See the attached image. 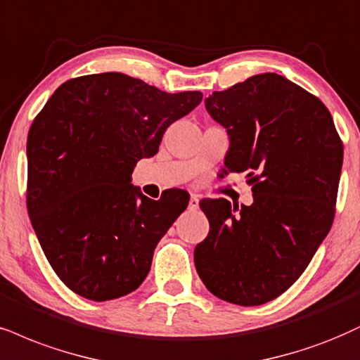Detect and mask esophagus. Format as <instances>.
I'll return each instance as SVG.
<instances>
[{"mask_svg":"<svg viewBox=\"0 0 360 360\" xmlns=\"http://www.w3.org/2000/svg\"><path fill=\"white\" fill-rule=\"evenodd\" d=\"M198 202H200V198H198L197 195H192V197H190L188 207L192 208V210H195V208H198Z\"/></svg>","mask_w":360,"mask_h":360,"instance_id":"obj_1","label":"esophagus"}]
</instances>
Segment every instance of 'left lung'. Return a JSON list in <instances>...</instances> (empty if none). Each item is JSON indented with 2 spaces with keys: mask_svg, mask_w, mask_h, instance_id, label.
<instances>
[{
  "mask_svg": "<svg viewBox=\"0 0 360 360\" xmlns=\"http://www.w3.org/2000/svg\"><path fill=\"white\" fill-rule=\"evenodd\" d=\"M207 112L227 128V172H247L254 203L207 198L210 230L193 260L212 294L235 305L282 295L334 221L344 146L327 106L275 73L214 91Z\"/></svg>",
  "mask_w": 360,
  "mask_h": 360,
  "instance_id": "left-lung-1",
  "label": "left lung"
}]
</instances>
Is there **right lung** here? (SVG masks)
Here are the masks:
<instances>
[{"label": "right lung", "mask_w": 360, "mask_h": 360, "mask_svg": "<svg viewBox=\"0 0 360 360\" xmlns=\"http://www.w3.org/2000/svg\"><path fill=\"white\" fill-rule=\"evenodd\" d=\"M202 96L122 73L85 75L65 82L33 120L26 207L51 269L75 294L103 302L145 281L188 193L172 188L152 200L130 184L133 167Z\"/></svg>", "instance_id": "add662e5"}]
</instances>
